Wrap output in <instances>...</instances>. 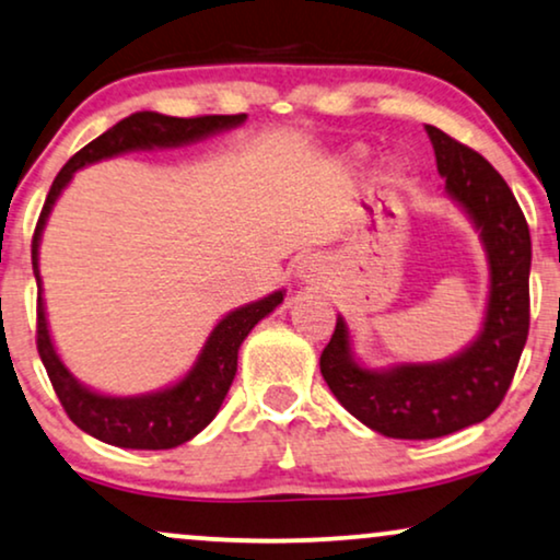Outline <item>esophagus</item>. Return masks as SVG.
Listing matches in <instances>:
<instances>
[{
    "mask_svg": "<svg viewBox=\"0 0 560 560\" xmlns=\"http://www.w3.org/2000/svg\"><path fill=\"white\" fill-rule=\"evenodd\" d=\"M326 275V265L318 254H311V257L301 259V267H298V278H303L306 282H318Z\"/></svg>",
    "mask_w": 560,
    "mask_h": 560,
    "instance_id": "obj_1",
    "label": "esophagus"
}]
</instances>
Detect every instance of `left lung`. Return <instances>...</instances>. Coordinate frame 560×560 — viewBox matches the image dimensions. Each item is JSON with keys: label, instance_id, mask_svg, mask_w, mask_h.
Masks as SVG:
<instances>
[{"label": "left lung", "instance_id": "left-lung-1", "mask_svg": "<svg viewBox=\"0 0 560 560\" xmlns=\"http://www.w3.org/2000/svg\"><path fill=\"white\" fill-rule=\"evenodd\" d=\"M438 170L468 210L489 252L491 295L481 337L447 362L398 365L386 373L350 358L337 318L322 352V375L337 401L370 430L396 440H434L483 422L504 401L529 331V229L510 185L486 159L445 130L427 126Z\"/></svg>", "mask_w": 560, "mask_h": 560}]
</instances>
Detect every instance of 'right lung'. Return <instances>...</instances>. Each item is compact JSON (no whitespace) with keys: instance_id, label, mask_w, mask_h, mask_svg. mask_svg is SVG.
I'll return each mask as SVG.
<instances>
[{"instance_id":"right-lung-1","label":"right lung","mask_w":560,"mask_h":560,"mask_svg":"<svg viewBox=\"0 0 560 560\" xmlns=\"http://www.w3.org/2000/svg\"><path fill=\"white\" fill-rule=\"evenodd\" d=\"M246 115H198V118H170L159 113H133L130 118L115 122L110 130L94 138L84 149H79L74 156L63 164V170L56 174L50 185L48 198L43 202L38 226L33 234V272L40 285L38 270V246L40 234L46 226V218L54 208L58 195L69 185L71 174L82 170L84 164L100 162V159L122 154L133 149L151 147H179V143L198 141L202 136L215 133V130L234 128L244 122ZM282 303V290L262 298V301L249 303V306L234 311L215 326L202 347L198 362L177 386L159 390L151 396L136 398H113L94 394V390L79 386L74 375L63 368L58 354L50 345V334L46 324V311H43V298L38 293V329H35V345L46 365L58 401L63 411L79 430H84L92 438L107 442L115 447L130 450H170L192 440L195 434L206 430L213 422V417L221 409L226 398L231 381L236 375L238 347L244 337L254 329L259 318H265L275 306Z\"/></svg>"}]
</instances>
